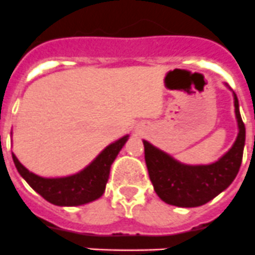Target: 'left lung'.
Returning <instances> with one entry per match:
<instances>
[{
    "label": "left lung",
    "instance_id": "8db88e82",
    "mask_svg": "<svg viewBox=\"0 0 255 255\" xmlns=\"http://www.w3.org/2000/svg\"><path fill=\"white\" fill-rule=\"evenodd\" d=\"M234 102L239 126L238 138L231 149L215 163L199 166L180 163L167 153L143 140L149 179L154 191L164 203L184 208L203 206L234 181L242 166L245 145V125L235 93Z\"/></svg>",
    "mask_w": 255,
    "mask_h": 255
}]
</instances>
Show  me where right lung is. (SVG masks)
I'll use <instances>...</instances> for the list:
<instances>
[{"instance_id": "obj_1", "label": "right lung", "mask_w": 255, "mask_h": 255, "mask_svg": "<svg viewBox=\"0 0 255 255\" xmlns=\"http://www.w3.org/2000/svg\"><path fill=\"white\" fill-rule=\"evenodd\" d=\"M128 138L129 135L110 144L84 170L66 177H40L26 170L13 153L12 159L22 179L47 202L61 207L82 206L102 197L110 176L111 164Z\"/></svg>"}]
</instances>
